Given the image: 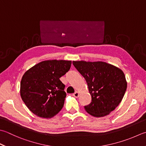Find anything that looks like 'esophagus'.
<instances>
[{"instance_id": "34e87169", "label": "esophagus", "mask_w": 146, "mask_h": 146, "mask_svg": "<svg viewBox=\"0 0 146 146\" xmlns=\"http://www.w3.org/2000/svg\"><path fill=\"white\" fill-rule=\"evenodd\" d=\"M73 96L75 97V98H78L79 96V93L78 92H75V93L73 94Z\"/></svg>"}]
</instances>
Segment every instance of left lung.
Listing matches in <instances>:
<instances>
[{"instance_id": "obj_1", "label": "left lung", "mask_w": 146, "mask_h": 146, "mask_svg": "<svg viewBox=\"0 0 146 146\" xmlns=\"http://www.w3.org/2000/svg\"><path fill=\"white\" fill-rule=\"evenodd\" d=\"M73 64L84 77L92 98L84 108L95 117L106 116L120 103L127 84L123 71L106 62L73 61Z\"/></svg>"}]
</instances>
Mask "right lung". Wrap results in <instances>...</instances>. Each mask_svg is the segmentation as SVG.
<instances>
[{
    "label": "right lung",
    "mask_w": 146,
    "mask_h": 146,
    "mask_svg": "<svg viewBox=\"0 0 146 146\" xmlns=\"http://www.w3.org/2000/svg\"><path fill=\"white\" fill-rule=\"evenodd\" d=\"M71 61L48 60L26 71L20 84V94L31 112L44 118L57 115L64 106L66 94L59 78L70 70Z\"/></svg>",
    "instance_id": "obj_1"
}]
</instances>
